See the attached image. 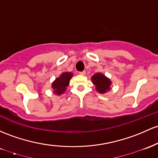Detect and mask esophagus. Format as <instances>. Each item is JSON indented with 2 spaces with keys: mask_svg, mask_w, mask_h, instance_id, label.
<instances>
[{
  "mask_svg": "<svg viewBox=\"0 0 158 158\" xmlns=\"http://www.w3.org/2000/svg\"><path fill=\"white\" fill-rule=\"evenodd\" d=\"M85 71H82V72H80L79 73V74H80V75H82V76H85Z\"/></svg>",
  "mask_w": 158,
  "mask_h": 158,
  "instance_id": "obj_1",
  "label": "esophagus"
}]
</instances>
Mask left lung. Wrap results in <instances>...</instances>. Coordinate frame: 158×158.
<instances>
[{"label":"left lung","mask_w":158,"mask_h":158,"mask_svg":"<svg viewBox=\"0 0 158 158\" xmlns=\"http://www.w3.org/2000/svg\"><path fill=\"white\" fill-rule=\"evenodd\" d=\"M91 81L95 85V89L100 94H105L111 90L112 81L101 73H97L92 76Z\"/></svg>","instance_id":"obj_1"}]
</instances>
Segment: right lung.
Listing matches in <instances>:
<instances>
[{"instance_id": "right-lung-1", "label": "right lung", "mask_w": 158, "mask_h": 158, "mask_svg": "<svg viewBox=\"0 0 158 158\" xmlns=\"http://www.w3.org/2000/svg\"><path fill=\"white\" fill-rule=\"evenodd\" d=\"M73 76V73L64 72L58 78H56L55 80L52 83V88L53 89L54 94L60 96L64 94Z\"/></svg>"}]
</instances>
